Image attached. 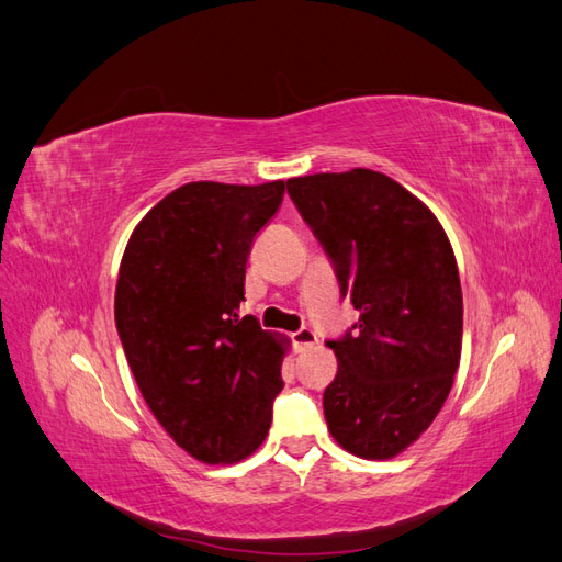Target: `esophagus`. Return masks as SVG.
Masks as SVG:
<instances>
[{"mask_svg":"<svg viewBox=\"0 0 562 562\" xmlns=\"http://www.w3.org/2000/svg\"><path fill=\"white\" fill-rule=\"evenodd\" d=\"M318 342V337L312 328H300L297 333H293V345L302 351V349H310Z\"/></svg>","mask_w":562,"mask_h":562,"instance_id":"obj_1","label":"esophagus"}]
</instances>
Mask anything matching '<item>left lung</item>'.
Wrapping results in <instances>:
<instances>
[{
    "label": "left lung",
    "instance_id": "obj_1",
    "mask_svg": "<svg viewBox=\"0 0 562 562\" xmlns=\"http://www.w3.org/2000/svg\"><path fill=\"white\" fill-rule=\"evenodd\" d=\"M361 316L330 339L337 375L323 391L328 431L347 452L391 459L431 427L462 353L454 252L424 203L370 168L288 180Z\"/></svg>",
    "mask_w": 562,
    "mask_h": 562
}]
</instances>
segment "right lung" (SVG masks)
Here are the masks:
<instances>
[{"instance_id": "right-lung-1", "label": "right lung", "mask_w": 562, "mask_h": 562, "mask_svg": "<svg viewBox=\"0 0 562 562\" xmlns=\"http://www.w3.org/2000/svg\"><path fill=\"white\" fill-rule=\"evenodd\" d=\"M285 182H187L133 229L114 321L151 415L199 462H241L262 446L283 389L285 342L239 318L255 234Z\"/></svg>"}]
</instances>
